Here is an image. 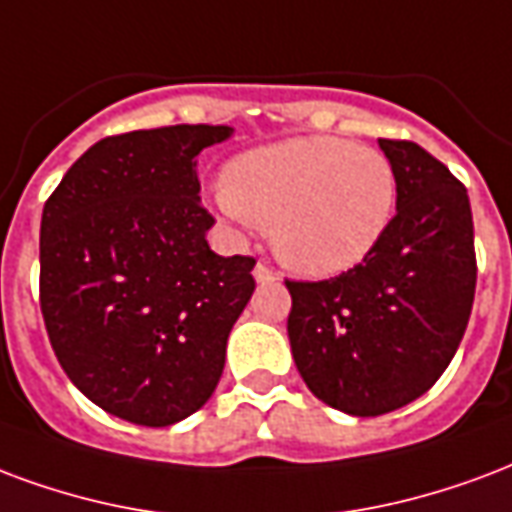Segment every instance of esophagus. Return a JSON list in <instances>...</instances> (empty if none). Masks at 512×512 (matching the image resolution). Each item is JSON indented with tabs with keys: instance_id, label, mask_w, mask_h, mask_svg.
I'll return each mask as SVG.
<instances>
[{
	"instance_id": "esophagus-1",
	"label": "esophagus",
	"mask_w": 512,
	"mask_h": 512,
	"mask_svg": "<svg viewBox=\"0 0 512 512\" xmlns=\"http://www.w3.org/2000/svg\"><path fill=\"white\" fill-rule=\"evenodd\" d=\"M255 279H257V282H260V285H266V282H276V279H279V271L268 266V263H257V266H255Z\"/></svg>"
}]
</instances>
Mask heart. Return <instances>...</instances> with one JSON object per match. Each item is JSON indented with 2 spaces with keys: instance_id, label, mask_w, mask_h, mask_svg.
I'll return each mask as SVG.
<instances>
[{
  "instance_id": "heart-1",
  "label": "heart",
  "mask_w": 512,
  "mask_h": 512,
  "mask_svg": "<svg viewBox=\"0 0 512 512\" xmlns=\"http://www.w3.org/2000/svg\"><path fill=\"white\" fill-rule=\"evenodd\" d=\"M211 203L233 225H274L276 255L306 276L342 274L374 252L396 211L382 151L304 135L238 154Z\"/></svg>"
}]
</instances>
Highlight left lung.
Listing matches in <instances>:
<instances>
[{
	"instance_id": "1",
	"label": "left lung",
	"mask_w": 512,
	"mask_h": 512,
	"mask_svg": "<svg viewBox=\"0 0 512 512\" xmlns=\"http://www.w3.org/2000/svg\"><path fill=\"white\" fill-rule=\"evenodd\" d=\"M396 170V217L363 263L285 285L287 336L306 388L374 418L429 391L467 331L478 263L467 187L412 140H380Z\"/></svg>"
}]
</instances>
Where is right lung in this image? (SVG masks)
Here are the masks:
<instances>
[{"label":"right lung","instance_id":"1","mask_svg":"<svg viewBox=\"0 0 512 512\" xmlns=\"http://www.w3.org/2000/svg\"><path fill=\"white\" fill-rule=\"evenodd\" d=\"M233 127L176 124L94 143L45 200L40 309L56 358L97 407L138 426L198 412L255 293V257L206 241L198 154Z\"/></svg>","mask_w":512,"mask_h":512}]
</instances>
